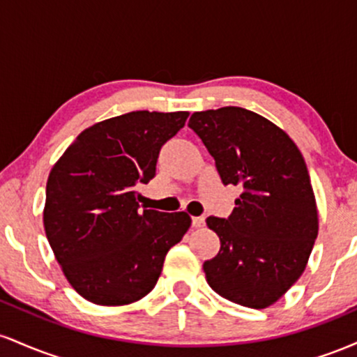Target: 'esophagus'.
<instances>
[{
    "mask_svg": "<svg viewBox=\"0 0 357 357\" xmlns=\"http://www.w3.org/2000/svg\"><path fill=\"white\" fill-rule=\"evenodd\" d=\"M192 227L195 228L204 227V216H192Z\"/></svg>",
    "mask_w": 357,
    "mask_h": 357,
    "instance_id": "obj_1",
    "label": "esophagus"
}]
</instances>
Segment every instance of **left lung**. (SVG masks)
I'll return each instance as SVG.
<instances>
[{
    "mask_svg": "<svg viewBox=\"0 0 357 357\" xmlns=\"http://www.w3.org/2000/svg\"><path fill=\"white\" fill-rule=\"evenodd\" d=\"M188 126L215 158L223 184L243 188L227 220H206L221 243L203 264L206 282L235 304L265 309L298 280L317 238L304 158L285 130L247 109L195 112Z\"/></svg>",
    "mask_w": 357,
    "mask_h": 357,
    "instance_id": "1",
    "label": "left lung"
}]
</instances>
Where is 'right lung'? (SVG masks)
I'll list each match as a JSON object with an SVG mask.
<instances>
[{"label":"right lung","mask_w":357,"mask_h":357,"mask_svg":"<svg viewBox=\"0 0 357 357\" xmlns=\"http://www.w3.org/2000/svg\"><path fill=\"white\" fill-rule=\"evenodd\" d=\"M190 112L136 110L87 127L47 181L43 227L61 272L97 305L141 301L166 253L191 227L188 213L139 210V183L155 174L161 146Z\"/></svg>","instance_id":"add662e5"}]
</instances>
